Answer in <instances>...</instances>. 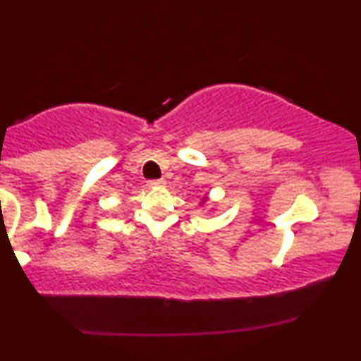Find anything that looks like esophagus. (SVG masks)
<instances>
[{"instance_id":"obj_1","label":"esophagus","mask_w":361,"mask_h":361,"mask_svg":"<svg viewBox=\"0 0 361 361\" xmlns=\"http://www.w3.org/2000/svg\"><path fill=\"white\" fill-rule=\"evenodd\" d=\"M149 188H154V186H166V181L164 180H151L147 181Z\"/></svg>"}]
</instances>
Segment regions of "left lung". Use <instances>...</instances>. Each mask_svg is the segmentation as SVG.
Instances as JSON below:
<instances>
[{"instance_id": "1", "label": "left lung", "mask_w": 361, "mask_h": 361, "mask_svg": "<svg viewBox=\"0 0 361 361\" xmlns=\"http://www.w3.org/2000/svg\"><path fill=\"white\" fill-rule=\"evenodd\" d=\"M207 202H209V195H204V197H200V207H205Z\"/></svg>"}]
</instances>
